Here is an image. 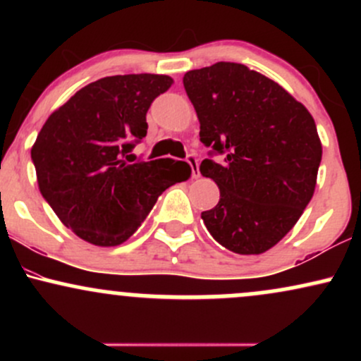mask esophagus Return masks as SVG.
Here are the masks:
<instances>
[{"label": "esophagus", "mask_w": 361, "mask_h": 361, "mask_svg": "<svg viewBox=\"0 0 361 361\" xmlns=\"http://www.w3.org/2000/svg\"><path fill=\"white\" fill-rule=\"evenodd\" d=\"M186 163H188L190 168H192V176L193 178H197L198 175H200V173H198V159H197V156L188 154V156H186Z\"/></svg>", "instance_id": "obj_1"}]
</instances>
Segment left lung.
<instances>
[{
    "mask_svg": "<svg viewBox=\"0 0 361 361\" xmlns=\"http://www.w3.org/2000/svg\"><path fill=\"white\" fill-rule=\"evenodd\" d=\"M200 140L224 156L200 173L221 190L202 212L212 238L238 255H261L295 226L314 195L322 146L312 115L279 82L238 62L183 76Z\"/></svg>",
    "mask_w": 361,
    "mask_h": 361,
    "instance_id": "1",
    "label": "left lung"
}]
</instances>
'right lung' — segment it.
Segmentation results:
<instances>
[{"label": "right lung", "mask_w": 361, "mask_h": 361, "mask_svg": "<svg viewBox=\"0 0 361 361\" xmlns=\"http://www.w3.org/2000/svg\"><path fill=\"white\" fill-rule=\"evenodd\" d=\"M173 80L123 74L90 82L57 109L32 147L42 197L61 222L94 246L127 241L157 197L188 180L185 161H135L146 114Z\"/></svg>", "instance_id": "right-lung-1"}]
</instances>
